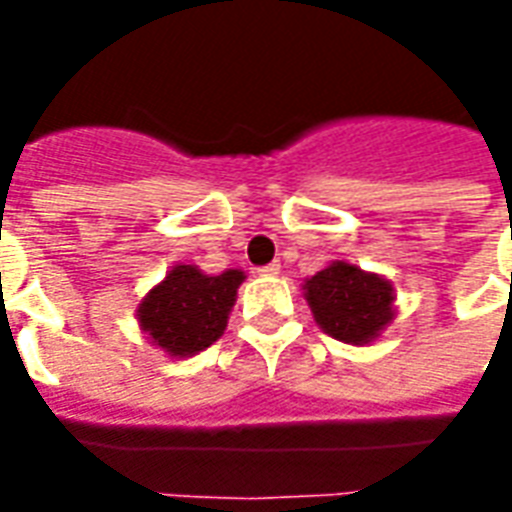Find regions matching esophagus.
<instances>
[{
	"label": "esophagus",
	"instance_id": "1",
	"mask_svg": "<svg viewBox=\"0 0 512 512\" xmlns=\"http://www.w3.org/2000/svg\"><path fill=\"white\" fill-rule=\"evenodd\" d=\"M257 274H263V277H277L279 274V263L274 260V263H268V266H260L257 268Z\"/></svg>",
	"mask_w": 512,
	"mask_h": 512
}]
</instances>
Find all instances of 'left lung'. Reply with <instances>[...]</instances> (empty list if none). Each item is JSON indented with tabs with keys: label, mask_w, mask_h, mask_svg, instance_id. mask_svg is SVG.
<instances>
[{
	"label": "left lung",
	"mask_w": 512,
	"mask_h": 512,
	"mask_svg": "<svg viewBox=\"0 0 512 512\" xmlns=\"http://www.w3.org/2000/svg\"><path fill=\"white\" fill-rule=\"evenodd\" d=\"M307 301L323 332L343 343H370L392 321V285L351 263H332L307 279Z\"/></svg>",
	"instance_id": "left-lung-1"
}]
</instances>
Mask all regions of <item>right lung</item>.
Segmentation results:
<instances>
[{
	"instance_id": "right-lung-1",
	"label": "right lung",
	"mask_w": 512,
	"mask_h": 512,
	"mask_svg": "<svg viewBox=\"0 0 512 512\" xmlns=\"http://www.w3.org/2000/svg\"><path fill=\"white\" fill-rule=\"evenodd\" d=\"M241 282L238 268L208 277L197 266H175L139 304V323L169 356L200 354L224 334Z\"/></svg>"
}]
</instances>
